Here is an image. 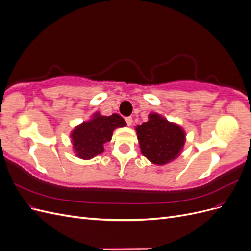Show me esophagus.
Instances as JSON below:
<instances>
[{"label": "esophagus", "mask_w": 251, "mask_h": 251, "mask_svg": "<svg viewBox=\"0 0 251 251\" xmlns=\"http://www.w3.org/2000/svg\"><path fill=\"white\" fill-rule=\"evenodd\" d=\"M126 125L130 126L131 125H132V123H133V118L131 117V116H128V117H126Z\"/></svg>", "instance_id": "1"}]
</instances>
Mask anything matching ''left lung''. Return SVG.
<instances>
[{
    "mask_svg": "<svg viewBox=\"0 0 251 251\" xmlns=\"http://www.w3.org/2000/svg\"><path fill=\"white\" fill-rule=\"evenodd\" d=\"M136 132L141 153L155 164L170 162L179 156L184 146L183 130L156 113L150 114L149 121L137 126Z\"/></svg>",
    "mask_w": 251,
    "mask_h": 251,
    "instance_id": "obj_1",
    "label": "left lung"
}]
</instances>
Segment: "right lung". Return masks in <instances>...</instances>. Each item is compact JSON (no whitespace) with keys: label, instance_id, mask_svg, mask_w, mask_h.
Instances as JSON below:
<instances>
[{"label":"right lung","instance_id":"1","mask_svg":"<svg viewBox=\"0 0 251 251\" xmlns=\"http://www.w3.org/2000/svg\"><path fill=\"white\" fill-rule=\"evenodd\" d=\"M93 117L75 127L71 134L75 153L81 159H91L101 154L104 143L112 138L113 131L126 125L118 114L101 116L96 113Z\"/></svg>","mask_w":251,"mask_h":251}]
</instances>
